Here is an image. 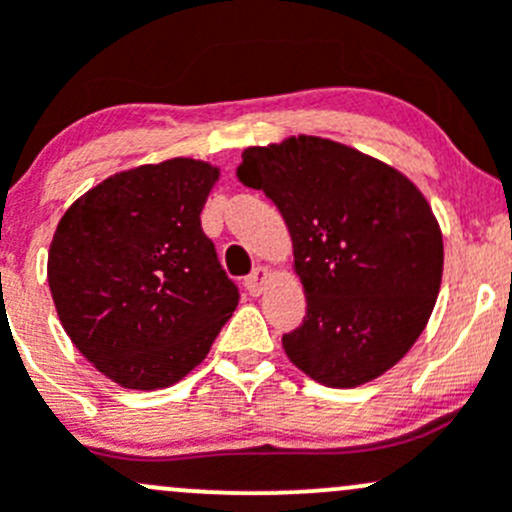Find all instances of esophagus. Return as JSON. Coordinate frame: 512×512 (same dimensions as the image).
Returning a JSON list of instances; mask_svg holds the SVG:
<instances>
[{
    "label": "esophagus",
    "mask_w": 512,
    "mask_h": 512,
    "mask_svg": "<svg viewBox=\"0 0 512 512\" xmlns=\"http://www.w3.org/2000/svg\"><path fill=\"white\" fill-rule=\"evenodd\" d=\"M267 280H270V270H267V267H257V270H252V275L245 280L247 292H250L252 297H260V294L265 292Z\"/></svg>",
    "instance_id": "esophagus-1"
}]
</instances>
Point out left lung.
Masks as SVG:
<instances>
[{
    "label": "left lung",
    "instance_id": "1",
    "mask_svg": "<svg viewBox=\"0 0 512 512\" xmlns=\"http://www.w3.org/2000/svg\"><path fill=\"white\" fill-rule=\"evenodd\" d=\"M237 180L262 190L292 235L307 317L282 337L289 361L337 389L391 369L414 347L441 287L443 237L416 185L312 136L247 148Z\"/></svg>",
    "mask_w": 512,
    "mask_h": 512
}]
</instances>
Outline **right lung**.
Instances as JSON below:
<instances>
[{
	"instance_id": "obj_1",
	"label": "right lung",
	"mask_w": 512,
	"mask_h": 512,
	"mask_svg": "<svg viewBox=\"0 0 512 512\" xmlns=\"http://www.w3.org/2000/svg\"><path fill=\"white\" fill-rule=\"evenodd\" d=\"M218 170L190 158L103 180L61 218L49 289L71 342L126 389H163L213 347L240 292L200 213Z\"/></svg>"
}]
</instances>
